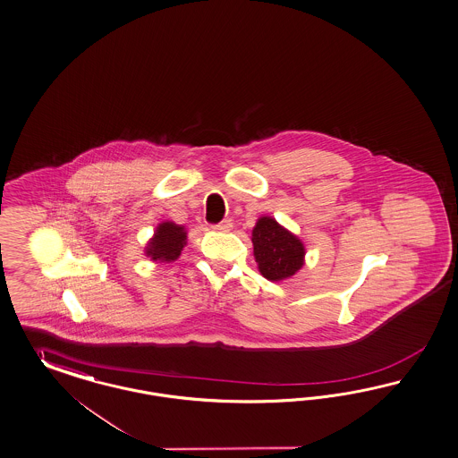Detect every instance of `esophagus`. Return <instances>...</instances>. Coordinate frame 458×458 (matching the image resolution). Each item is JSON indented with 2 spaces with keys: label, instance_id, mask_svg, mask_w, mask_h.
Wrapping results in <instances>:
<instances>
[{
  "label": "esophagus",
  "instance_id": "34e87169",
  "mask_svg": "<svg viewBox=\"0 0 458 458\" xmlns=\"http://www.w3.org/2000/svg\"><path fill=\"white\" fill-rule=\"evenodd\" d=\"M232 220H223L218 223V225H213V228L215 230H218V232H230L232 230Z\"/></svg>",
  "mask_w": 458,
  "mask_h": 458
}]
</instances>
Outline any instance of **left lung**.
<instances>
[{
	"instance_id": "8db88e82",
	"label": "left lung",
	"mask_w": 458,
	"mask_h": 458,
	"mask_svg": "<svg viewBox=\"0 0 458 458\" xmlns=\"http://www.w3.org/2000/svg\"><path fill=\"white\" fill-rule=\"evenodd\" d=\"M252 243L259 270L268 281L287 279L304 264V247L300 240L268 216L257 221Z\"/></svg>"
}]
</instances>
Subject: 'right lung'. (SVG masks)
I'll use <instances>...</instances> for the list:
<instances>
[{"label": "right lung", "instance_id": "right-lung-1", "mask_svg": "<svg viewBox=\"0 0 458 458\" xmlns=\"http://www.w3.org/2000/svg\"><path fill=\"white\" fill-rule=\"evenodd\" d=\"M186 243V232L182 226L165 221L158 225L154 238L148 242L147 255L154 260H175Z\"/></svg>", "mask_w": 458, "mask_h": 458}]
</instances>
